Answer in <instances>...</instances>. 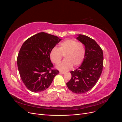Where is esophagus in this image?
<instances>
[{
  "label": "esophagus",
  "mask_w": 122,
  "mask_h": 122,
  "mask_svg": "<svg viewBox=\"0 0 122 122\" xmlns=\"http://www.w3.org/2000/svg\"><path fill=\"white\" fill-rule=\"evenodd\" d=\"M60 73L61 74H65V72H60Z\"/></svg>",
  "instance_id": "34e87169"
}]
</instances>
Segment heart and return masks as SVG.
Wrapping results in <instances>:
<instances>
[{
  "mask_svg": "<svg viewBox=\"0 0 122 122\" xmlns=\"http://www.w3.org/2000/svg\"><path fill=\"white\" fill-rule=\"evenodd\" d=\"M62 55L65 60L56 68L65 72L71 69L72 66L77 67L82 63L86 55V49L82 43L72 39L66 40L60 44L58 48H53L49 54L50 60L55 65L60 63Z\"/></svg>",
  "mask_w": 122,
  "mask_h": 122,
  "instance_id": "obj_1",
  "label": "heart"
}]
</instances>
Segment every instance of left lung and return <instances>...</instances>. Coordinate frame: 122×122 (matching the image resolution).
<instances>
[{
    "instance_id": "1",
    "label": "left lung",
    "mask_w": 122,
    "mask_h": 122,
    "mask_svg": "<svg viewBox=\"0 0 122 122\" xmlns=\"http://www.w3.org/2000/svg\"><path fill=\"white\" fill-rule=\"evenodd\" d=\"M77 39L85 46L86 55L80 67L70 72L71 79L66 84L73 93L83 94L95 86L101 75L103 53L96 42L88 36L78 35Z\"/></svg>"
}]
</instances>
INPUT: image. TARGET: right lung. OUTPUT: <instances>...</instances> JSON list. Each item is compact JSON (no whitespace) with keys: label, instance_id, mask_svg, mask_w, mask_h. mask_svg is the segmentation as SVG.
Segmentation results:
<instances>
[{"label":"right lung","instance_id":"right-lung-1","mask_svg":"<svg viewBox=\"0 0 122 122\" xmlns=\"http://www.w3.org/2000/svg\"><path fill=\"white\" fill-rule=\"evenodd\" d=\"M61 39L58 36L40 32L32 36L22 45L17 57L20 76L27 89L38 93L48 88L59 73L52 69L50 52Z\"/></svg>","mask_w":122,"mask_h":122}]
</instances>
